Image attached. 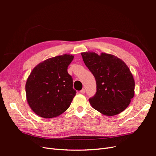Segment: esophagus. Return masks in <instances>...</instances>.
Returning a JSON list of instances; mask_svg holds the SVG:
<instances>
[{
	"label": "esophagus",
	"instance_id": "obj_1",
	"mask_svg": "<svg viewBox=\"0 0 156 156\" xmlns=\"http://www.w3.org/2000/svg\"><path fill=\"white\" fill-rule=\"evenodd\" d=\"M80 92H81V94H84L85 93V90H84V88H83L81 91H80Z\"/></svg>",
	"mask_w": 156,
	"mask_h": 156
}]
</instances>
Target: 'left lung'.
Returning <instances> with one entry per match:
<instances>
[{
	"instance_id": "8db88e82",
	"label": "left lung",
	"mask_w": 156,
	"mask_h": 156,
	"mask_svg": "<svg viewBox=\"0 0 156 156\" xmlns=\"http://www.w3.org/2000/svg\"><path fill=\"white\" fill-rule=\"evenodd\" d=\"M87 67L96 79L97 92L89 102L94 109L111 116L124 111L135 94V80L123 60L113 55L81 53Z\"/></svg>"
}]
</instances>
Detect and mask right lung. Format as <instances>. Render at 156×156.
Returning <instances> with one entry per match:
<instances>
[{
    "instance_id": "add662e5",
    "label": "right lung",
    "mask_w": 156,
    "mask_h": 156,
    "mask_svg": "<svg viewBox=\"0 0 156 156\" xmlns=\"http://www.w3.org/2000/svg\"><path fill=\"white\" fill-rule=\"evenodd\" d=\"M74 56H56L40 62L32 70L25 84L28 104L44 119L62 114L70 106L76 91L68 67Z\"/></svg>"
}]
</instances>
